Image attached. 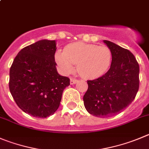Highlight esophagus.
Returning <instances> with one entry per match:
<instances>
[{
    "label": "esophagus",
    "mask_w": 149,
    "mask_h": 149,
    "mask_svg": "<svg viewBox=\"0 0 149 149\" xmlns=\"http://www.w3.org/2000/svg\"><path fill=\"white\" fill-rule=\"evenodd\" d=\"M78 81V80L76 79H74V78H71V79H70V84H76V82H77Z\"/></svg>",
    "instance_id": "1"
}]
</instances>
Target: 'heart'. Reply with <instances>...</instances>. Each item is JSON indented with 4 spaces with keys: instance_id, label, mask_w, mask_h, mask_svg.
Here are the masks:
<instances>
[{
    "instance_id": "obj_1",
    "label": "heart",
    "mask_w": 149,
    "mask_h": 149,
    "mask_svg": "<svg viewBox=\"0 0 149 149\" xmlns=\"http://www.w3.org/2000/svg\"><path fill=\"white\" fill-rule=\"evenodd\" d=\"M55 59L65 74L71 73L73 64L77 65L79 74L87 79H95L106 73L110 68L112 53L105 45L76 42L67 45L64 51H58Z\"/></svg>"
}]
</instances>
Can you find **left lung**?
<instances>
[{
	"mask_svg": "<svg viewBox=\"0 0 149 149\" xmlns=\"http://www.w3.org/2000/svg\"><path fill=\"white\" fill-rule=\"evenodd\" d=\"M112 61L104 76L87 81L88 89L83 97L87 112L98 118L113 116L134 101L139 89V68L136 58L129 50L108 40Z\"/></svg>",
	"mask_w": 149,
	"mask_h": 149,
	"instance_id": "1",
	"label": "left lung"
}]
</instances>
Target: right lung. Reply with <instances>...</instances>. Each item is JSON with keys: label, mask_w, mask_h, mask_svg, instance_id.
I'll use <instances>...</instances> for the list:
<instances>
[{"label": "right lung", "mask_w": 149, "mask_h": 149, "mask_svg": "<svg viewBox=\"0 0 149 149\" xmlns=\"http://www.w3.org/2000/svg\"><path fill=\"white\" fill-rule=\"evenodd\" d=\"M55 40H42L23 48L9 70V90L23 112L45 118L59 108L70 79L56 70Z\"/></svg>", "instance_id": "obj_1"}]
</instances>
